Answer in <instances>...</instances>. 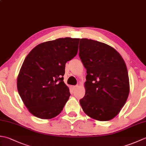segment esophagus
I'll return each mask as SVG.
<instances>
[{
	"mask_svg": "<svg viewBox=\"0 0 146 146\" xmlns=\"http://www.w3.org/2000/svg\"><path fill=\"white\" fill-rule=\"evenodd\" d=\"M76 87H77V86H71V88H72L73 90H75L76 88Z\"/></svg>",
	"mask_w": 146,
	"mask_h": 146,
	"instance_id": "obj_1",
	"label": "esophagus"
}]
</instances>
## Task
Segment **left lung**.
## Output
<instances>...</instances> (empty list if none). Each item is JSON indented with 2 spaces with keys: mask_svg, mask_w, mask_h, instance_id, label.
Masks as SVG:
<instances>
[{
  "mask_svg": "<svg viewBox=\"0 0 146 146\" xmlns=\"http://www.w3.org/2000/svg\"><path fill=\"white\" fill-rule=\"evenodd\" d=\"M79 56L86 70L85 95L80 103L95 120L107 121L119 113L129 94L126 64L115 49L105 43L80 39Z\"/></svg>",
  "mask_w": 146,
  "mask_h": 146,
  "instance_id": "8db88e82",
  "label": "left lung"
}]
</instances>
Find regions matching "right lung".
<instances>
[{
  "instance_id": "1",
  "label": "right lung",
  "mask_w": 146,
  "mask_h": 146,
  "mask_svg": "<svg viewBox=\"0 0 146 146\" xmlns=\"http://www.w3.org/2000/svg\"><path fill=\"white\" fill-rule=\"evenodd\" d=\"M80 39L41 43L27 54L19 73V94L31 113L49 119L61 113L70 96L63 82L65 64L77 54Z\"/></svg>"
}]
</instances>
